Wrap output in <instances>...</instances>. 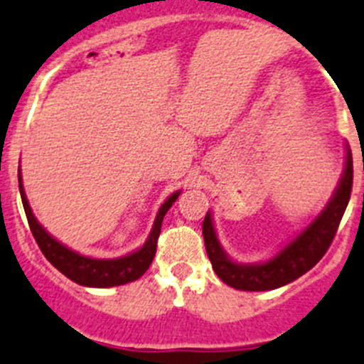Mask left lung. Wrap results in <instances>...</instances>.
Returning a JSON list of instances; mask_svg holds the SVG:
<instances>
[{
  "instance_id": "8db88e82",
  "label": "left lung",
  "mask_w": 364,
  "mask_h": 364,
  "mask_svg": "<svg viewBox=\"0 0 364 364\" xmlns=\"http://www.w3.org/2000/svg\"><path fill=\"white\" fill-rule=\"evenodd\" d=\"M352 174H354L352 153L348 149L345 172L329 204L297 238L291 240L283 250H279L276 256L270 257L268 261H263V263L243 264L229 259L228 254L218 243L211 213L208 211L203 222V236L215 274L228 287L236 288V290L267 291L284 287V284L299 279L308 270H311L329 249L341 217L347 210L352 192Z\"/></svg>"
}]
</instances>
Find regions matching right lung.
Instances as JSON below:
<instances>
[{
  "label": "right lung",
  "mask_w": 364,
  "mask_h": 364,
  "mask_svg": "<svg viewBox=\"0 0 364 364\" xmlns=\"http://www.w3.org/2000/svg\"><path fill=\"white\" fill-rule=\"evenodd\" d=\"M19 192L21 199H23L24 213H26L28 224H30L31 232H33L35 242L41 247L42 254L46 259L58 268L63 276L69 277L74 283L81 284V287H92V288H110V287H121V284L132 283L142 277L146 274L147 268L151 267L156 254V243L158 236L161 232V222H164L165 213L171 210L172 203L179 197L181 192H176L161 204L160 211H158L156 218H154L153 231H151L149 238L146 240L142 247L135 252L128 254V256L115 257V259H94V257L81 256V254L74 252L69 247L62 245L58 240L53 238L35 218L33 211H31L30 204H28L26 193L23 188V179H21V168H19Z\"/></svg>",
  "instance_id": "right-lung-1"
}]
</instances>
